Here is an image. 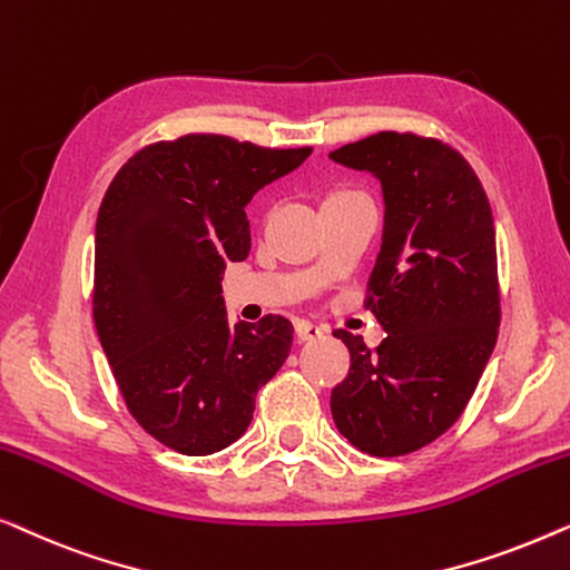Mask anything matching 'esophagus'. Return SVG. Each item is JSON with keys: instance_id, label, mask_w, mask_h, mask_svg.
<instances>
[{"instance_id": "obj_1", "label": "esophagus", "mask_w": 570, "mask_h": 570, "mask_svg": "<svg viewBox=\"0 0 570 570\" xmlns=\"http://www.w3.org/2000/svg\"><path fill=\"white\" fill-rule=\"evenodd\" d=\"M294 333H296V341H317V338H323L327 331L323 325L309 323V320H296Z\"/></svg>"}]
</instances>
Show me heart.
Here are the masks:
<instances>
[{"instance_id": "1", "label": "heart", "mask_w": 570, "mask_h": 570, "mask_svg": "<svg viewBox=\"0 0 570 570\" xmlns=\"http://www.w3.org/2000/svg\"><path fill=\"white\" fill-rule=\"evenodd\" d=\"M348 194H354V190H335V194H331L327 198H333V196H348Z\"/></svg>"}]
</instances>
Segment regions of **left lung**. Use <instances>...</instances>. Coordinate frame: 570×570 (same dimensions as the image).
Listing matches in <instances>:
<instances>
[{
  "instance_id": "8db88e82",
  "label": "left lung",
  "mask_w": 570,
  "mask_h": 570,
  "mask_svg": "<svg viewBox=\"0 0 570 570\" xmlns=\"http://www.w3.org/2000/svg\"><path fill=\"white\" fill-rule=\"evenodd\" d=\"M382 183V250L364 307L387 338L335 331L351 351L331 395L343 436L400 456L454 426L493 354L501 323L491 204L460 151L419 134L380 131L331 151Z\"/></svg>"
}]
</instances>
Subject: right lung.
I'll list each match as a JSON object with an SVG mask.
<instances>
[{
    "instance_id": "1",
    "label": "right lung",
    "mask_w": 570,
    "mask_h": 570,
    "mask_svg": "<svg viewBox=\"0 0 570 570\" xmlns=\"http://www.w3.org/2000/svg\"><path fill=\"white\" fill-rule=\"evenodd\" d=\"M309 151L186 134L136 151L106 190L92 320L128 413L175 452L237 442L292 351L282 315L229 325L222 274L250 253V198Z\"/></svg>"
}]
</instances>
